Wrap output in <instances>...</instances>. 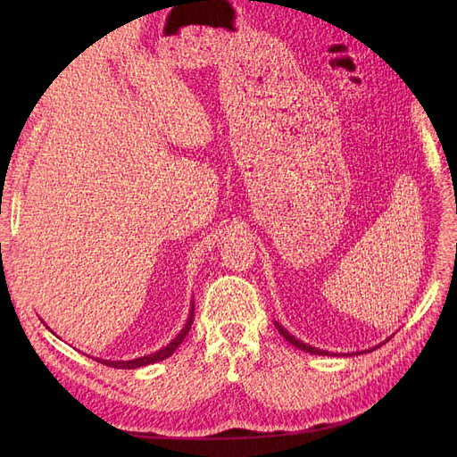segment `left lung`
<instances>
[{"instance_id": "8db88e82", "label": "left lung", "mask_w": 457, "mask_h": 457, "mask_svg": "<svg viewBox=\"0 0 457 457\" xmlns=\"http://www.w3.org/2000/svg\"><path fill=\"white\" fill-rule=\"evenodd\" d=\"M276 328H278V331L280 334L286 337V341H289L294 345V347H297V349H301V351H305V353H311V354H329L328 351H322V349H316V347H311V345H307V343H303V341H299V339H295L292 334H289L287 329H284L278 322H276ZM371 351V349H370ZM358 354V353H356Z\"/></svg>"}]
</instances>
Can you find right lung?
<instances>
[{
  "label": "right lung",
  "instance_id": "obj_1",
  "mask_svg": "<svg viewBox=\"0 0 457 457\" xmlns=\"http://www.w3.org/2000/svg\"><path fill=\"white\" fill-rule=\"evenodd\" d=\"M192 322H195V303H192L188 320H187L185 328L181 329V334H179V336L168 345V347H163V349H160V351H156V353L141 356V358H135V361H101V358H95V361H99L101 364H106V366H110V368H118V370H135V368H141V366H148V364L160 362V361H163V358L171 356V354L175 353V349L179 347V345L183 343V339L187 337V334L190 331Z\"/></svg>",
  "mask_w": 457,
  "mask_h": 457
}]
</instances>
